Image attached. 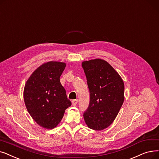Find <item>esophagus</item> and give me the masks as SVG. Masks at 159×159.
<instances>
[{"label": "esophagus", "mask_w": 159, "mask_h": 159, "mask_svg": "<svg viewBox=\"0 0 159 159\" xmlns=\"http://www.w3.org/2000/svg\"><path fill=\"white\" fill-rule=\"evenodd\" d=\"M77 103H78V100L77 99L72 100V104L73 106H74V105H75Z\"/></svg>", "instance_id": "esophagus-1"}]
</instances>
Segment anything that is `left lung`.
<instances>
[{
    "instance_id": "1",
    "label": "left lung",
    "mask_w": 159,
    "mask_h": 159,
    "mask_svg": "<svg viewBox=\"0 0 159 159\" xmlns=\"http://www.w3.org/2000/svg\"><path fill=\"white\" fill-rule=\"evenodd\" d=\"M90 92L89 107L84 113L87 126L103 130L115 120L124 101V84L118 73L101 59L82 62Z\"/></svg>"
}]
</instances>
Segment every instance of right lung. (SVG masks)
I'll return each instance as SVG.
<instances>
[{
	"label": "right lung",
	"instance_id": "1",
	"mask_svg": "<svg viewBox=\"0 0 159 159\" xmlns=\"http://www.w3.org/2000/svg\"><path fill=\"white\" fill-rule=\"evenodd\" d=\"M65 66L63 62L45 63L32 74L25 86L24 100L29 114L46 129L56 127L71 105L59 80Z\"/></svg>",
	"mask_w": 159,
	"mask_h": 159
}]
</instances>
